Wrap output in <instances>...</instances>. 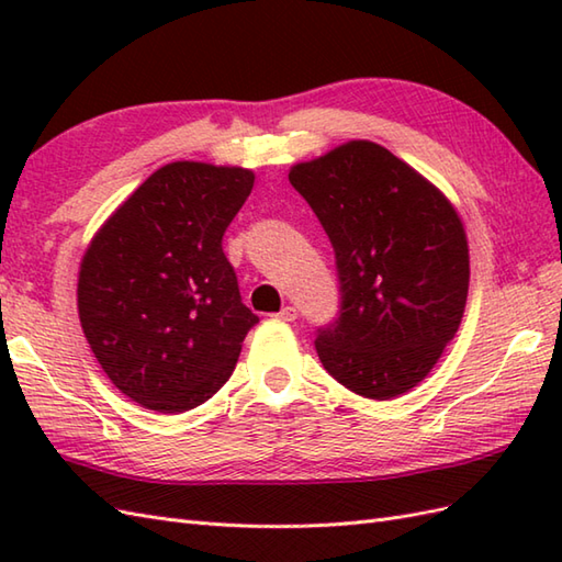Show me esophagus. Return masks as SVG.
<instances>
[{
    "label": "esophagus",
    "mask_w": 562,
    "mask_h": 562,
    "mask_svg": "<svg viewBox=\"0 0 562 562\" xmlns=\"http://www.w3.org/2000/svg\"><path fill=\"white\" fill-rule=\"evenodd\" d=\"M296 316H300V314H296V308H294V306H284L282 312L278 314V318H280V321H288V324H290V321H294Z\"/></svg>",
    "instance_id": "esophagus-1"
}]
</instances>
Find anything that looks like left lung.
<instances>
[{"instance_id": "left-lung-1", "label": "left lung", "mask_w": 562, "mask_h": 562, "mask_svg": "<svg viewBox=\"0 0 562 562\" xmlns=\"http://www.w3.org/2000/svg\"><path fill=\"white\" fill-rule=\"evenodd\" d=\"M290 183L336 250L340 316L318 330L326 372L357 396L391 401L432 372L461 326L469 241L441 190L369 139L294 164Z\"/></svg>"}]
</instances>
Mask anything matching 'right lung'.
<instances>
[{
    "label": "right lung",
    "mask_w": 562,
    "mask_h": 562,
    "mask_svg": "<svg viewBox=\"0 0 562 562\" xmlns=\"http://www.w3.org/2000/svg\"><path fill=\"white\" fill-rule=\"evenodd\" d=\"M254 181L244 166L166 164L83 250L81 330L105 376L142 408L173 415L212 398L258 324L222 250Z\"/></svg>",
    "instance_id": "obj_1"
}]
</instances>
